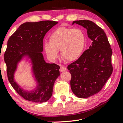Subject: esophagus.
Wrapping results in <instances>:
<instances>
[{"mask_svg": "<svg viewBox=\"0 0 123 123\" xmlns=\"http://www.w3.org/2000/svg\"><path fill=\"white\" fill-rule=\"evenodd\" d=\"M66 68L63 65H61V67H60V71L61 72H64V71H66Z\"/></svg>", "mask_w": 123, "mask_h": 123, "instance_id": "esophagus-1", "label": "esophagus"}]
</instances>
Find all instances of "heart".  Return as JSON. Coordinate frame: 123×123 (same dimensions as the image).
Segmentation results:
<instances>
[{"label": "heart", "mask_w": 123, "mask_h": 123, "mask_svg": "<svg viewBox=\"0 0 123 123\" xmlns=\"http://www.w3.org/2000/svg\"><path fill=\"white\" fill-rule=\"evenodd\" d=\"M86 43L85 35L81 29L65 27L57 28L49 36V43L44 45L47 55L52 60L58 56L66 61H73L81 55Z\"/></svg>", "instance_id": "heart-1"}]
</instances>
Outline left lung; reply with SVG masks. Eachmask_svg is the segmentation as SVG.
I'll return each instance as SVG.
<instances>
[{
  "label": "left lung",
  "mask_w": 123,
  "mask_h": 123,
  "mask_svg": "<svg viewBox=\"0 0 123 123\" xmlns=\"http://www.w3.org/2000/svg\"><path fill=\"white\" fill-rule=\"evenodd\" d=\"M74 23L86 28L92 41L78 60L67 66L71 74L72 91L79 98H86L99 92L112 73V50L105 32L92 21Z\"/></svg>",
  "instance_id": "obj_1"
}]
</instances>
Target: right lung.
Returning <instances> with one entry per match:
<instances>
[{
	"instance_id": "right-lung-1",
	"label": "right lung",
	"mask_w": 123,
	"mask_h": 123,
	"mask_svg": "<svg viewBox=\"0 0 123 123\" xmlns=\"http://www.w3.org/2000/svg\"><path fill=\"white\" fill-rule=\"evenodd\" d=\"M58 23L54 21H41L22 24L8 39L4 54L7 66V74L10 83L21 97L33 102H46L51 97L53 86L60 75V66L44 61L41 52L43 50L45 35ZM27 53L32 59L34 70L39 85L33 92L26 93L13 81V74L16 65L22 54Z\"/></svg>"
}]
</instances>
